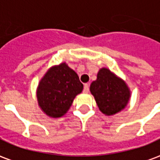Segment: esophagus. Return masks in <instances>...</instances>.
I'll use <instances>...</instances> for the list:
<instances>
[{"label":"esophagus","instance_id":"1","mask_svg":"<svg viewBox=\"0 0 160 160\" xmlns=\"http://www.w3.org/2000/svg\"><path fill=\"white\" fill-rule=\"evenodd\" d=\"M83 92L85 93H87V92H89V85H88V84H85V85H84Z\"/></svg>","mask_w":160,"mask_h":160}]
</instances>
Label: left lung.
<instances>
[{"mask_svg":"<svg viewBox=\"0 0 160 160\" xmlns=\"http://www.w3.org/2000/svg\"><path fill=\"white\" fill-rule=\"evenodd\" d=\"M90 92L105 116H113L124 110L131 97L127 83L107 68L99 69L97 80L91 84Z\"/></svg>","mask_w":160,"mask_h":160,"instance_id":"left-lung-1","label":"left lung"}]
</instances>
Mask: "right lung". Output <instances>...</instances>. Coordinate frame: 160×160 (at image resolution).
<instances>
[{
  "label": "right lung",
  "mask_w": 160,
  "mask_h": 160,
  "mask_svg": "<svg viewBox=\"0 0 160 160\" xmlns=\"http://www.w3.org/2000/svg\"><path fill=\"white\" fill-rule=\"evenodd\" d=\"M82 90L83 84L76 72L62 62L49 68L40 80L37 87L38 104L49 118H62Z\"/></svg>",
  "instance_id": "obj_1"
}]
</instances>
